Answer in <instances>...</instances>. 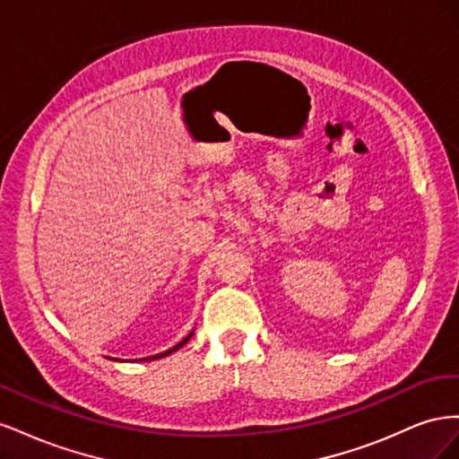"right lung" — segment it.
<instances>
[{
  "label": "right lung",
  "instance_id": "obj_1",
  "mask_svg": "<svg viewBox=\"0 0 459 459\" xmlns=\"http://www.w3.org/2000/svg\"><path fill=\"white\" fill-rule=\"evenodd\" d=\"M191 335H193V331L189 333V335L184 339V341H179L176 346H172V349L170 351H166V352H160V354H155V356H149L147 359H157V358H164V356H169V354H172V352H176V351H179V349H182V346L191 339ZM145 359V358H143Z\"/></svg>",
  "mask_w": 459,
  "mask_h": 459
}]
</instances>
